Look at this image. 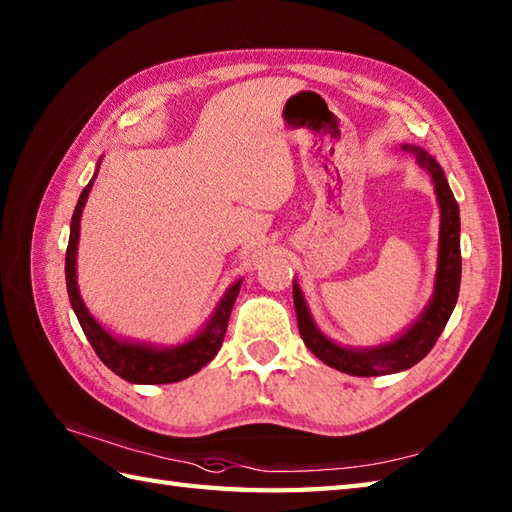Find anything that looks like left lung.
Wrapping results in <instances>:
<instances>
[{"instance_id":"1","label":"left lung","mask_w":512,"mask_h":512,"mask_svg":"<svg viewBox=\"0 0 512 512\" xmlns=\"http://www.w3.org/2000/svg\"><path fill=\"white\" fill-rule=\"evenodd\" d=\"M402 149L411 151L416 156L418 165L429 171V176L436 184V195L440 202V253H438V275H436V292L433 299L422 312V317L411 325V328L398 336L394 343L372 347V350H345V347L336 345L325 339L312 323L306 301L297 284H292V297H295V310H297V323L303 343L308 350L339 372L350 376H383L409 369L420 363L427 356L440 334L447 325L451 312L455 308L460 292V275H462V255H460V209L455 202L453 193L449 189V182L444 178L440 165L433 160L427 151L420 147L405 145Z\"/></svg>"}]
</instances>
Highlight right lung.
I'll use <instances>...</instances> for the list:
<instances>
[{
	"label": "right lung",
	"instance_id": "add662e5",
	"mask_svg": "<svg viewBox=\"0 0 512 512\" xmlns=\"http://www.w3.org/2000/svg\"><path fill=\"white\" fill-rule=\"evenodd\" d=\"M96 173H99V169H96ZM94 178L88 182V187L81 191L79 202H76L72 224H70V242H68V250H65V281H68V295H70L72 310L76 314V319H79L85 336H88L90 345L94 347L96 356H99L103 365L110 367L116 376H121L129 380V383H136V385L178 383V380H184L191 374L200 372V369L209 361H213V356L220 352L224 334L228 328V317H231L233 303L239 295V286H242V281H237V284L228 288L209 325H206V328L189 343L171 347V350H154V347H147V345L116 341L110 332H105L101 325L94 321V317L88 312V308H85V303L79 295V286H76V244H79L81 213H83L85 202H88Z\"/></svg>",
	"mask_w": 512,
	"mask_h": 512
}]
</instances>
